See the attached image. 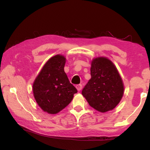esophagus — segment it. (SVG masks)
Segmentation results:
<instances>
[{
    "instance_id": "1",
    "label": "esophagus",
    "mask_w": 150,
    "mask_h": 150,
    "mask_svg": "<svg viewBox=\"0 0 150 150\" xmlns=\"http://www.w3.org/2000/svg\"><path fill=\"white\" fill-rule=\"evenodd\" d=\"M82 87H83V85L81 84H79V85H76V88H77V89L79 91H81V89H82Z\"/></svg>"
}]
</instances>
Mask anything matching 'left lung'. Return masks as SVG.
<instances>
[{
    "label": "left lung",
    "instance_id": "left-lung-1",
    "mask_svg": "<svg viewBox=\"0 0 150 150\" xmlns=\"http://www.w3.org/2000/svg\"><path fill=\"white\" fill-rule=\"evenodd\" d=\"M91 79L82 90V95L95 110L105 112L115 108L124 93V85L118 70L106 57L93 60Z\"/></svg>",
    "mask_w": 150,
    "mask_h": 150
}]
</instances>
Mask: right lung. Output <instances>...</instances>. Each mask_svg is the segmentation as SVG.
<instances>
[{"label": "right lung", "instance_id": "1", "mask_svg": "<svg viewBox=\"0 0 150 150\" xmlns=\"http://www.w3.org/2000/svg\"><path fill=\"white\" fill-rule=\"evenodd\" d=\"M65 58L52 57L43 67L33 84V93L40 108L49 114H56L71 103L77 90L64 71Z\"/></svg>", "mask_w": 150, "mask_h": 150}]
</instances>
